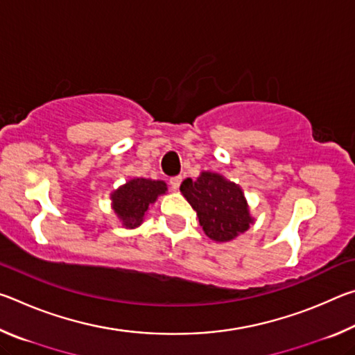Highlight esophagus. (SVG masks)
Segmentation results:
<instances>
[{
    "instance_id": "1",
    "label": "esophagus",
    "mask_w": 355,
    "mask_h": 355,
    "mask_svg": "<svg viewBox=\"0 0 355 355\" xmlns=\"http://www.w3.org/2000/svg\"><path fill=\"white\" fill-rule=\"evenodd\" d=\"M182 182H183L182 175H177V177H172V178L169 180V184H171L172 189L177 191V189L180 188V184H182Z\"/></svg>"
}]
</instances>
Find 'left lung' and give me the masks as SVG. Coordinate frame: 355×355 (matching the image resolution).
Here are the masks:
<instances>
[{
  "instance_id": "8db88e82",
  "label": "left lung",
  "mask_w": 355,
  "mask_h": 355,
  "mask_svg": "<svg viewBox=\"0 0 355 355\" xmlns=\"http://www.w3.org/2000/svg\"><path fill=\"white\" fill-rule=\"evenodd\" d=\"M180 191L196 209L208 238L230 241L249 228L252 218L238 184L211 172H202L197 180L186 178Z\"/></svg>"
}]
</instances>
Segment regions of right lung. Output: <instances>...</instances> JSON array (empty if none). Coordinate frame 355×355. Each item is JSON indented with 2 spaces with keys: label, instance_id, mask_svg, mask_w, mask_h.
Here are the masks:
<instances>
[{
  "label": "right lung",
  "instance_id": "add662e5",
  "mask_svg": "<svg viewBox=\"0 0 355 355\" xmlns=\"http://www.w3.org/2000/svg\"><path fill=\"white\" fill-rule=\"evenodd\" d=\"M167 186L159 180L135 178L112 192L114 211L127 227H137L156 197L164 194Z\"/></svg>",
  "mask_w": 355,
  "mask_h": 355
}]
</instances>
